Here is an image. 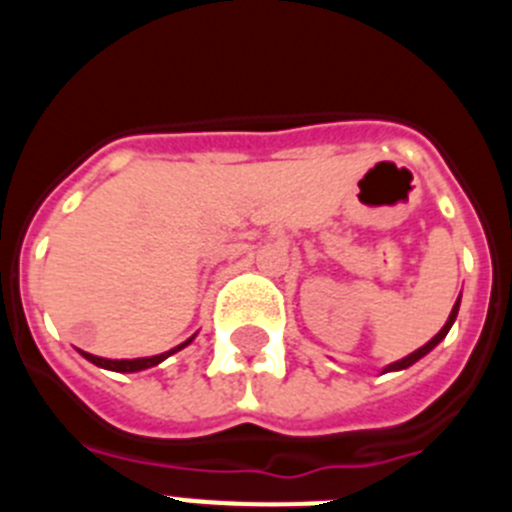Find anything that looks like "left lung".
<instances>
[{
    "label": "left lung",
    "mask_w": 512,
    "mask_h": 512,
    "mask_svg": "<svg viewBox=\"0 0 512 512\" xmlns=\"http://www.w3.org/2000/svg\"><path fill=\"white\" fill-rule=\"evenodd\" d=\"M456 312H459V300H456V305H454V310H451V315H449V320H446V325H443V328L438 330V333L431 338V341L425 343L423 348H418V351H413V354H410V356H405V359H402V361H395V364H390V366H387V369H384V372H395V369H408L410 364H415V361H418V359H423V356L428 354L431 348H436L438 343H441L443 338H446V333H449V328H451V325H454V320H456Z\"/></svg>",
    "instance_id": "8db88e82"
}]
</instances>
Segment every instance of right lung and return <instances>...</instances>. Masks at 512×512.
I'll use <instances>...</instances> for the list:
<instances>
[{
    "label": "right lung",
    "instance_id": "1",
    "mask_svg": "<svg viewBox=\"0 0 512 512\" xmlns=\"http://www.w3.org/2000/svg\"><path fill=\"white\" fill-rule=\"evenodd\" d=\"M192 341V338H189ZM187 341V343H189ZM187 343H182V346H176L174 351H179V348H184ZM174 351H166V354H158V356H151V359H120V361H112V359H102V356H94V354H87V351H81L84 354V359H89L92 364L102 366V369H112V372H140V369H148V366H156L161 364V361L166 359V356H171Z\"/></svg>",
    "mask_w": 512,
    "mask_h": 512
}]
</instances>
